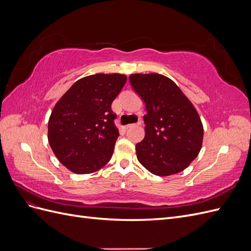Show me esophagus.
<instances>
[{
    "label": "esophagus",
    "instance_id": "esophagus-1",
    "mask_svg": "<svg viewBox=\"0 0 251 251\" xmlns=\"http://www.w3.org/2000/svg\"><path fill=\"white\" fill-rule=\"evenodd\" d=\"M135 125H140V121H138L137 124H130V125H126V126H125V128H130L131 126H135Z\"/></svg>",
    "mask_w": 251,
    "mask_h": 251
}]
</instances>
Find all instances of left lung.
Here are the masks:
<instances>
[{
    "label": "left lung",
    "instance_id": "8db88e82",
    "mask_svg": "<svg viewBox=\"0 0 251 251\" xmlns=\"http://www.w3.org/2000/svg\"><path fill=\"white\" fill-rule=\"evenodd\" d=\"M146 103L144 138L136 144L138 161L157 176L184 171L199 155L203 125L192 101L171 78L159 73L128 76Z\"/></svg>",
    "mask_w": 251,
    "mask_h": 251
}]
</instances>
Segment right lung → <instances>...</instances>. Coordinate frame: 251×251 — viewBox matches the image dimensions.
<instances>
[{"label": "right lung", "instance_id": "add662e5", "mask_svg": "<svg viewBox=\"0 0 251 251\" xmlns=\"http://www.w3.org/2000/svg\"><path fill=\"white\" fill-rule=\"evenodd\" d=\"M126 81L120 73H96L75 81L59 98L48 121V141L72 173H95L112 158L119 136L111 104Z\"/></svg>", "mask_w": 251, "mask_h": 251}]
</instances>
